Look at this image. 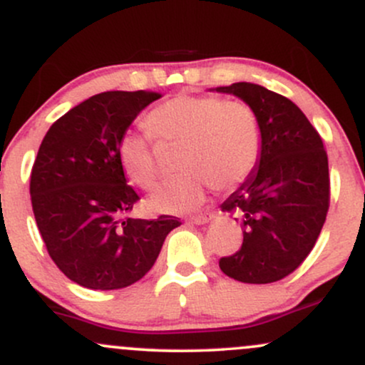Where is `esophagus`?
<instances>
[{
    "label": "esophagus",
    "mask_w": 365,
    "mask_h": 365,
    "mask_svg": "<svg viewBox=\"0 0 365 365\" xmlns=\"http://www.w3.org/2000/svg\"><path fill=\"white\" fill-rule=\"evenodd\" d=\"M216 217V215H212V212H209V215H197V216H192L190 220V223H194V225H206V223H209V221H212Z\"/></svg>",
    "instance_id": "obj_1"
}]
</instances>
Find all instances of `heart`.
Segmentation results:
<instances>
[{
  "instance_id": "b5f03b06",
  "label": "heart",
  "mask_w": 365,
  "mask_h": 365,
  "mask_svg": "<svg viewBox=\"0 0 365 365\" xmlns=\"http://www.w3.org/2000/svg\"><path fill=\"white\" fill-rule=\"evenodd\" d=\"M145 128L161 142H180L183 171L150 195L149 206L161 212L194 211L209 188H233L252 175L261 156V128L244 103L212 96L178 94L145 116ZM118 161L137 187L150 190L158 165L148 133L127 132L118 142Z\"/></svg>"
}]
</instances>
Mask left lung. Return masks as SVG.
I'll list each match as a JSON object with an SVG mask.
<instances>
[{
	"label": "left lung",
	"instance_id": "left-lung-1",
	"mask_svg": "<svg viewBox=\"0 0 365 365\" xmlns=\"http://www.w3.org/2000/svg\"><path fill=\"white\" fill-rule=\"evenodd\" d=\"M240 98L261 128V156L249 178L221 204L244 228L238 252L220 259L242 283L283 279L316 245L329 207L328 154L307 116L266 87L237 82L211 89Z\"/></svg>",
	"mask_w": 365,
	"mask_h": 365
}]
</instances>
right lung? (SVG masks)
<instances>
[{"label":"right lung","instance_id":"right-lung-1","mask_svg":"<svg viewBox=\"0 0 365 365\" xmlns=\"http://www.w3.org/2000/svg\"><path fill=\"white\" fill-rule=\"evenodd\" d=\"M161 98L149 91L96 94L58 118L41 142L31 200L48 254L66 278L91 290L139 282L180 217L133 220L140 199L127 183L118 142L137 115Z\"/></svg>","mask_w":365,"mask_h":365}]
</instances>
